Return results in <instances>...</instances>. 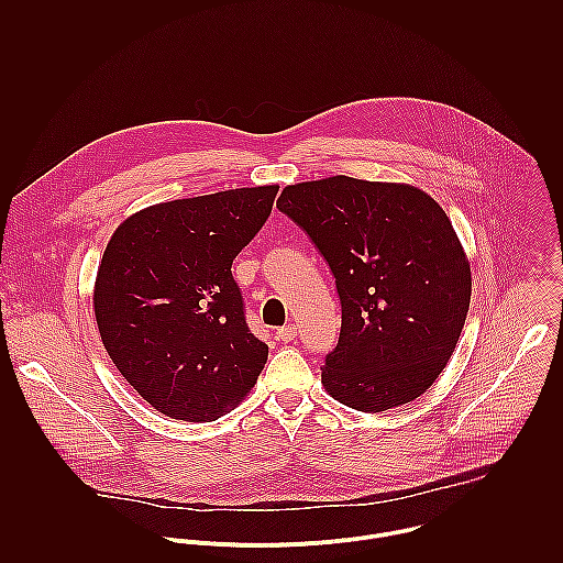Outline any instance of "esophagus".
Returning a JSON list of instances; mask_svg holds the SVG:
<instances>
[{
  "mask_svg": "<svg viewBox=\"0 0 563 563\" xmlns=\"http://www.w3.org/2000/svg\"><path fill=\"white\" fill-rule=\"evenodd\" d=\"M277 338L282 340V342H292L295 338H297V324H284V327H279L277 329Z\"/></svg>",
  "mask_w": 563,
  "mask_h": 563,
  "instance_id": "obj_1",
  "label": "esophagus"
}]
</instances>
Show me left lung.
<instances>
[{"label":"left lung","mask_w":563,"mask_h":563,"mask_svg":"<svg viewBox=\"0 0 563 563\" xmlns=\"http://www.w3.org/2000/svg\"><path fill=\"white\" fill-rule=\"evenodd\" d=\"M277 208L327 260L342 303L322 386L360 411L422 397L464 329L473 275L451 219L424 190L333 175L290 184Z\"/></svg>","instance_id":"1"}]
</instances>
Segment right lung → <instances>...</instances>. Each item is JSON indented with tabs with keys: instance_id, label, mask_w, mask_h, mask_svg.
<instances>
[{
	"instance_id": "add662e5",
	"label": "right lung",
	"mask_w": 563,
	"mask_h": 563,
	"mask_svg": "<svg viewBox=\"0 0 563 563\" xmlns=\"http://www.w3.org/2000/svg\"><path fill=\"white\" fill-rule=\"evenodd\" d=\"M279 186L173 199L128 217L101 255L92 310L128 384L175 420L210 422L244 401L268 346L244 321L232 262Z\"/></svg>"
}]
</instances>
